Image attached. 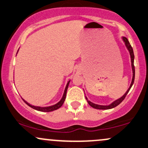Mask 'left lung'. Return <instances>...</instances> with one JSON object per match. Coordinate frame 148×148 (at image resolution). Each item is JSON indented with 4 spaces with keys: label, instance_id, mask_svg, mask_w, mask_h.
<instances>
[{
    "label": "left lung",
    "instance_id": "obj_1",
    "mask_svg": "<svg viewBox=\"0 0 148 148\" xmlns=\"http://www.w3.org/2000/svg\"><path fill=\"white\" fill-rule=\"evenodd\" d=\"M122 40L125 43V47H127V50H128L129 53H130V58H131V64H132V82H131V84L130 86V88L127 89V90L126 91V92L121 97H120L119 99H117L115 101H113V102H111L110 104L108 105H99V104H97V103H92V101L88 100V99L87 98V97L86 96V99L87 100L88 103H89V105L90 106L92 107V108H96V109H100V110H106V109H111V108H115V106H117L118 105L120 104L122 101H123L124 99L125 98V97L127 95V93L129 92L130 90L132 88V86H133L134 82V79H135V67H134V51L133 49H132V46H131L130 42H129L128 39L125 37H122Z\"/></svg>",
    "mask_w": 148,
    "mask_h": 148
}]
</instances>
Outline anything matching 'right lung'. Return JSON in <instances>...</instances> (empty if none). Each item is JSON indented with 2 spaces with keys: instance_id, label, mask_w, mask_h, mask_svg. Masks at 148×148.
<instances>
[{
  "instance_id": "obj_1",
  "label": "right lung",
  "mask_w": 148,
  "mask_h": 148,
  "mask_svg": "<svg viewBox=\"0 0 148 148\" xmlns=\"http://www.w3.org/2000/svg\"><path fill=\"white\" fill-rule=\"evenodd\" d=\"M17 51V53H18ZM17 53H16V54H17ZM71 80H69L68 82H67V85H66L65 86V88H64V93H63V95H62V98H61V99L60 101H58V102L55 103V104L53 105H51V106H34V105H32L29 103L28 102H27L25 100H24L22 98V99L23 100V101L26 103L27 105H28L30 107H31L32 108H33V109L36 110V111H42V112H50V111H55V110H57L58 108H60L61 106H62V105L63 104L64 100H65V98H66V94H67V88H68V86H69V82H70Z\"/></svg>"
}]
</instances>
